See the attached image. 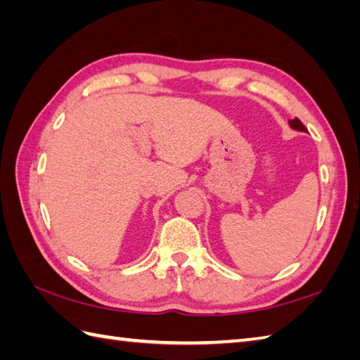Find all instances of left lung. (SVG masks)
I'll use <instances>...</instances> for the list:
<instances>
[{"mask_svg": "<svg viewBox=\"0 0 360 360\" xmlns=\"http://www.w3.org/2000/svg\"><path fill=\"white\" fill-rule=\"evenodd\" d=\"M289 127L292 128V129H295V131H303V133H307L308 129L304 128V125L302 124L300 120H298L297 117L295 119H292V120H289Z\"/></svg>", "mask_w": 360, "mask_h": 360, "instance_id": "1", "label": "left lung"}]
</instances>
